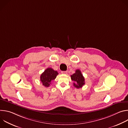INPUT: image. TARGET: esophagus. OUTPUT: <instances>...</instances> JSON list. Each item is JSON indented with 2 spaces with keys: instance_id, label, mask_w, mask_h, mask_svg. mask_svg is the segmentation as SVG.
Here are the masks:
<instances>
[{
  "instance_id": "esophagus-1",
  "label": "esophagus",
  "mask_w": 128,
  "mask_h": 128,
  "mask_svg": "<svg viewBox=\"0 0 128 128\" xmlns=\"http://www.w3.org/2000/svg\"><path fill=\"white\" fill-rule=\"evenodd\" d=\"M67 71H61V74H67Z\"/></svg>"
}]
</instances>
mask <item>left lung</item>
Masks as SVG:
<instances>
[{
    "instance_id": "1",
    "label": "left lung",
    "mask_w": 128,
    "mask_h": 128,
    "mask_svg": "<svg viewBox=\"0 0 128 128\" xmlns=\"http://www.w3.org/2000/svg\"><path fill=\"white\" fill-rule=\"evenodd\" d=\"M71 79L75 82H74V86L77 88H82L85 84L84 78L79 69H77L74 74L71 76Z\"/></svg>"
}]
</instances>
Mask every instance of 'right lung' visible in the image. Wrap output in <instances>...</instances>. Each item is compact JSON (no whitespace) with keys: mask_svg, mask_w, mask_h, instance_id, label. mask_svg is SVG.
Here are the masks:
<instances>
[{"mask_svg":"<svg viewBox=\"0 0 128 128\" xmlns=\"http://www.w3.org/2000/svg\"><path fill=\"white\" fill-rule=\"evenodd\" d=\"M58 74L57 71L54 70L52 68H48L41 74L40 79L43 86L48 87L51 82L55 79Z\"/></svg>","mask_w":128,"mask_h":128,"instance_id":"add662e5","label":"right lung"}]
</instances>
